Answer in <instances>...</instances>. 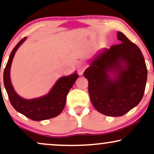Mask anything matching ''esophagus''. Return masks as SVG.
Returning a JSON list of instances; mask_svg holds the SVG:
<instances>
[{"instance_id": "1", "label": "esophagus", "mask_w": 154, "mask_h": 154, "mask_svg": "<svg viewBox=\"0 0 154 154\" xmlns=\"http://www.w3.org/2000/svg\"><path fill=\"white\" fill-rule=\"evenodd\" d=\"M87 68V64L85 62H80L79 64L78 67H77V71H78V74L79 75H82L84 73L85 70Z\"/></svg>"}]
</instances>
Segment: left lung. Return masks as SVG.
I'll list each match as a JSON object with an SVG mask.
<instances>
[{
  "mask_svg": "<svg viewBox=\"0 0 154 154\" xmlns=\"http://www.w3.org/2000/svg\"><path fill=\"white\" fill-rule=\"evenodd\" d=\"M121 43L104 49L84 72L92 104L107 116H122L142 100L147 80L145 59L138 46L118 31Z\"/></svg>",
  "mask_w": 154,
  "mask_h": 154,
  "instance_id": "1",
  "label": "left lung"
}]
</instances>
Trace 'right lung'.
Returning <instances> with one entry per match:
<instances>
[{"label":"right lung","instance_id":"obj_1","mask_svg":"<svg viewBox=\"0 0 154 154\" xmlns=\"http://www.w3.org/2000/svg\"><path fill=\"white\" fill-rule=\"evenodd\" d=\"M26 39L20 41L12 50L3 72V82L9 100L15 110L33 120H47L56 117L62 112L66 104V95L79 75L75 72L69 76L60 77L47 95L34 99H24L14 90L10 78V70L15 53Z\"/></svg>","mask_w":154,"mask_h":154}]
</instances>
